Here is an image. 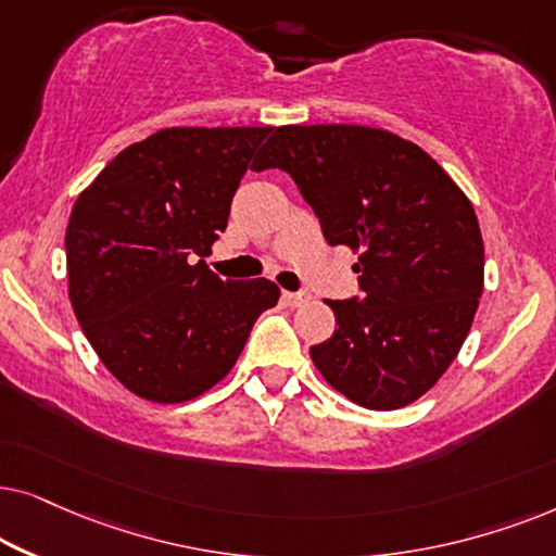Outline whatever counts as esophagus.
I'll list each match as a JSON object with an SVG mask.
<instances>
[{
  "label": "esophagus",
  "mask_w": 556,
  "mask_h": 556,
  "mask_svg": "<svg viewBox=\"0 0 556 556\" xmlns=\"http://www.w3.org/2000/svg\"><path fill=\"white\" fill-rule=\"evenodd\" d=\"M282 300H285L290 307H300V305H305V302L309 300V294H307V292H285Z\"/></svg>",
  "instance_id": "obj_1"
}]
</instances>
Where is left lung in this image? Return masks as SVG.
<instances>
[{
    "instance_id": "obj_1",
    "label": "left lung",
    "mask_w": 556,
    "mask_h": 556,
    "mask_svg": "<svg viewBox=\"0 0 556 556\" xmlns=\"http://www.w3.org/2000/svg\"><path fill=\"white\" fill-rule=\"evenodd\" d=\"M292 175L330 247L361 251L358 298L330 300L338 330L309 348L351 402H417L453 364L483 294L476 211L414 142L355 124L271 129L254 169Z\"/></svg>"
}]
</instances>
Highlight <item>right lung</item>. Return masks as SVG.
<instances>
[{
	"mask_svg": "<svg viewBox=\"0 0 556 556\" xmlns=\"http://www.w3.org/2000/svg\"><path fill=\"white\" fill-rule=\"evenodd\" d=\"M271 127H173L118 152L73 205V313L101 364L147 402L201 396L239 358L269 279L208 269L233 192ZM254 167V165H251Z\"/></svg>",
	"mask_w": 556,
	"mask_h": 556,
	"instance_id": "1",
	"label": "right lung"
}]
</instances>
